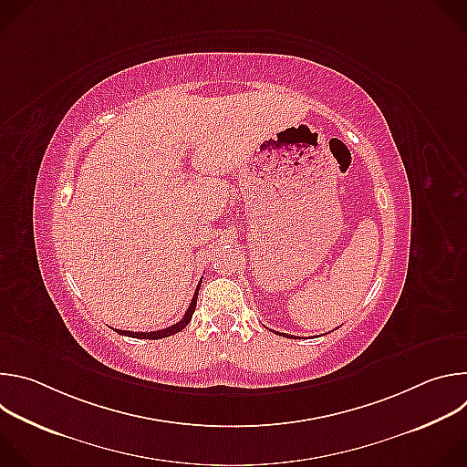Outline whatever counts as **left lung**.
I'll list each match as a JSON object with an SVG mask.
<instances>
[{
    "label": "left lung",
    "instance_id": "8db88e82",
    "mask_svg": "<svg viewBox=\"0 0 467 467\" xmlns=\"http://www.w3.org/2000/svg\"><path fill=\"white\" fill-rule=\"evenodd\" d=\"M277 335H279V332H277ZM283 337H286V335H283ZM292 338H296V337H292Z\"/></svg>",
    "mask_w": 467,
    "mask_h": 467
}]
</instances>
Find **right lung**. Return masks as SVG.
Returning a JSON list of instances; mask_svg holds the SVG:
<instances>
[{
	"mask_svg": "<svg viewBox=\"0 0 467 467\" xmlns=\"http://www.w3.org/2000/svg\"><path fill=\"white\" fill-rule=\"evenodd\" d=\"M199 286H202V283L197 285V288H195V292H193V297H192V303H190V306H188V310L184 312V316H182V319L181 321H177L175 325H171V327H166V328H161V330H151V332H135V330H118L119 335H123V337H129V338H142V340H161V338H168V337H171V335H177V332H181L188 323H190V319H192V316H193V310H195V305H197V294H199Z\"/></svg>",
	"mask_w": 467,
	"mask_h": 467,
	"instance_id": "obj_1",
	"label": "right lung"
}]
</instances>
